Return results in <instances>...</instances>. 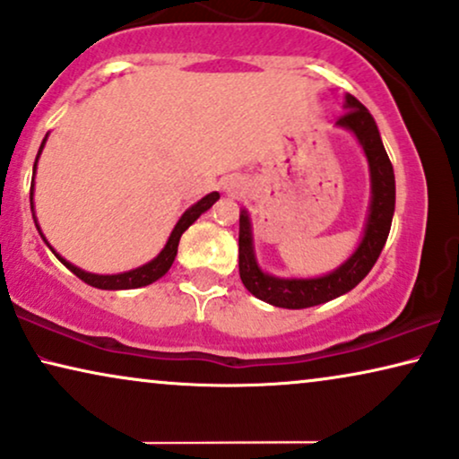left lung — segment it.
I'll return each mask as SVG.
<instances>
[{
    "instance_id": "8db88e82",
    "label": "left lung",
    "mask_w": 459,
    "mask_h": 459,
    "mask_svg": "<svg viewBox=\"0 0 459 459\" xmlns=\"http://www.w3.org/2000/svg\"><path fill=\"white\" fill-rule=\"evenodd\" d=\"M346 113L337 117V124L350 128L360 141L362 150L367 153L368 169H371V212L356 253L329 276L309 278V281H284V278L267 276L255 264L253 244H251V223L248 215L242 211L240 215V234H238V267H240L242 284L261 301L272 303L276 307L301 309L312 307L318 303L331 301L335 297L348 293L359 284L362 278L371 272V267L382 253L385 240H388L392 215H394V170L384 143L379 139V130L375 126L373 116L359 99L348 94Z\"/></svg>"
}]
</instances>
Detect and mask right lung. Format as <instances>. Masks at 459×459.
Listing matches in <instances>:
<instances>
[{"label":"right lung","mask_w":459,"mask_h":459,"mask_svg":"<svg viewBox=\"0 0 459 459\" xmlns=\"http://www.w3.org/2000/svg\"><path fill=\"white\" fill-rule=\"evenodd\" d=\"M44 143H46V139H44ZM44 143H41V147H44ZM41 147H39V153H41ZM39 153H38V158H39ZM35 166H38V160H35L33 170H35ZM217 200H219V194L212 192V194L204 195V198H202L198 204H194L192 208H189V211H186V215L178 219V223L175 225V230H172V234L169 238V242H166V247L162 248V253H160L153 261H150V264L136 267V270H130V272H124V273H113V276H99V273H88L84 270H80V267L71 265L69 261H65L63 257H58L56 253L55 255L63 261L65 265L69 267L71 272L75 273L77 278H80V281H84L86 284H91V287L105 289V290H122V289L147 287V284L156 282L158 278H162L164 273L170 270L172 261H175V257H177V247H178V240H181V234L189 228V225L195 221V219L202 215V212L208 211V208L215 204ZM31 208H33V189H31ZM33 219H35V215H33ZM35 225H38V223H35ZM41 238H44V236H41Z\"/></svg>","instance_id":"right-lung-1"}]
</instances>
